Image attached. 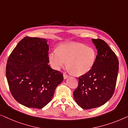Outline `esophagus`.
I'll use <instances>...</instances> for the list:
<instances>
[{
	"label": "esophagus",
	"instance_id": "34e87169",
	"mask_svg": "<svg viewBox=\"0 0 128 128\" xmlns=\"http://www.w3.org/2000/svg\"><path fill=\"white\" fill-rule=\"evenodd\" d=\"M68 77H69V76H68V75L66 74H63V78H64V80H66V79H67Z\"/></svg>",
	"mask_w": 128,
	"mask_h": 128
}]
</instances>
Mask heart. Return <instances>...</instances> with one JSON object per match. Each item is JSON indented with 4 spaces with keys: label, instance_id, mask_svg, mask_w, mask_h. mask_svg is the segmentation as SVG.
I'll use <instances>...</instances> for the list:
<instances>
[{
    "label": "heart",
    "instance_id": "obj_1",
    "mask_svg": "<svg viewBox=\"0 0 128 128\" xmlns=\"http://www.w3.org/2000/svg\"><path fill=\"white\" fill-rule=\"evenodd\" d=\"M50 63L58 70L66 65L76 76L86 74L92 69L96 60V53L93 48L76 43L63 44L48 56Z\"/></svg>",
    "mask_w": 128,
    "mask_h": 128
}]
</instances>
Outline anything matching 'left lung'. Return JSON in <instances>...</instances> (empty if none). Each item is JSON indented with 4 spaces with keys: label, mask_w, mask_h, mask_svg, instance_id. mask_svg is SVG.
Wrapping results in <instances>:
<instances>
[{
    "label": "left lung",
    "mask_w": 128,
    "mask_h": 128,
    "mask_svg": "<svg viewBox=\"0 0 128 128\" xmlns=\"http://www.w3.org/2000/svg\"><path fill=\"white\" fill-rule=\"evenodd\" d=\"M98 50L94 66L79 79L74 92L77 104L83 109L94 108L103 105L114 94L119 70V62L114 52L107 43L92 39Z\"/></svg>",
    "instance_id": "8db88e82"
}]
</instances>
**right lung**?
<instances>
[{
    "mask_svg": "<svg viewBox=\"0 0 128 128\" xmlns=\"http://www.w3.org/2000/svg\"><path fill=\"white\" fill-rule=\"evenodd\" d=\"M48 55L47 39L26 37L8 57L6 74L11 93L26 107H44L63 80L62 74L48 65Z\"/></svg>",
    "mask_w": 128,
    "mask_h": 128,
    "instance_id": "obj_1",
    "label": "right lung"
}]
</instances>
